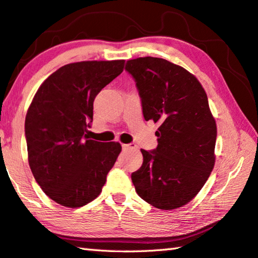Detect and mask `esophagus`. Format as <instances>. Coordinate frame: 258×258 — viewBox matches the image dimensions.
I'll return each mask as SVG.
<instances>
[{
    "mask_svg": "<svg viewBox=\"0 0 258 258\" xmlns=\"http://www.w3.org/2000/svg\"><path fill=\"white\" fill-rule=\"evenodd\" d=\"M124 150H135L138 149V146L135 143H128V145H123Z\"/></svg>",
    "mask_w": 258,
    "mask_h": 258,
    "instance_id": "esophagus-1",
    "label": "esophagus"
}]
</instances>
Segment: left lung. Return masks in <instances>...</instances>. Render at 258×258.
Masks as SVG:
<instances>
[{
    "label": "left lung",
    "mask_w": 258,
    "mask_h": 258,
    "mask_svg": "<svg viewBox=\"0 0 258 258\" xmlns=\"http://www.w3.org/2000/svg\"><path fill=\"white\" fill-rule=\"evenodd\" d=\"M146 120L159 123L154 151L141 149L143 164L132 173L138 195L171 211L190 203L215 165L216 121L203 85L181 66L161 58L128 60Z\"/></svg>",
    "instance_id": "left-lung-1"
}]
</instances>
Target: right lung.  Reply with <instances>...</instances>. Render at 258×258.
Segmentation results:
<instances>
[{
  "label": "right lung",
  "mask_w": 258,
  "mask_h": 258,
  "mask_svg": "<svg viewBox=\"0 0 258 258\" xmlns=\"http://www.w3.org/2000/svg\"><path fill=\"white\" fill-rule=\"evenodd\" d=\"M124 64L125 60L64 64L34 95L25 120L29 167L44 194L61 206L82 207L97 198L120 154V143L89 140L85 133L95 97Z\"/></svg>",
  "instance_id": "add662e5"
}]
</instances>
